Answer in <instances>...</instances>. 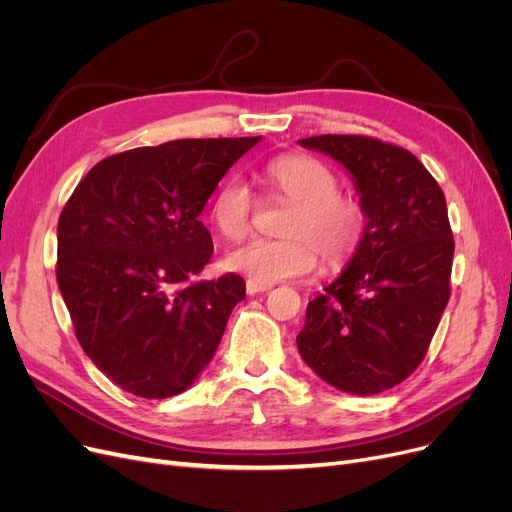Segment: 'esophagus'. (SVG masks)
I'll return each instance as SVG.
<instances>
[{"instance_id":"esophagus-1","label":"esophagus","mask_w":512,"mask_h":512,"mask_svg":"<svg viewBox=\"0 0 512 512\" xmlns=\"http://www.w3.org/2000/svg\"><path fill=\"white\" fill-rule=\"evenodd\" d=\"M271 286H267V284H258V282H254V280H247V284H245V290H247V294H250V297H254V294H258V292H267Z\"/></svg>"}]
</instances>
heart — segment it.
Here are the masks:
<instances>
[{"label": "heart", "mask_w": 512, "mask_h": 512, "mask_svg": "<svg viewBox=\"0 0 512 512\" xmlns=\"http://www.w3.org/2000/svg\"><path fill=\"white\" fill-rule=\"evenodd\" d=\"M267 179L277 198L294 205L284 226L288 239H252L226 254V267L258 284H275L312 273L318 254L327 269H339L359 252L367 213L359 200L339 194L333 170L309 156H280L269 162ZM256 196L239 177L222 183L211 218L226 239L252 232Z\"/></svg>", "instance_id": "b5f03b06"}]
</instances>
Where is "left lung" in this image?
I'll return each instance as SVG.
<instances>
[{"instance_id": "8db88e82", "label": "left lung", "mask_w": 512, "mask_h": 512, "mask_svg": "<svg viewBox=\"0 0 512 512\" xmlns=\"http://www.w3.org/2000/svg\"><path fill=\"white\" fill-rule=\"evenodd\" d=\"M299 145L344 164L367 213L359 252L307 305L301 359L339 391L378 395L421 365L451 297L446 198L404 147L356 134L309 136Z\"/></svg>"}]
</instances>
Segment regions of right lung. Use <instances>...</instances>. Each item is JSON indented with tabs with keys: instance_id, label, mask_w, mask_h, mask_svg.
Here are the masks:
<instances>
[{
	"instance_id": "right-lung-1",
	"label": "right lung",
	"mask_w": 512,
	"mask_h": 512,
	"mask_svg": "<svg viewBox=\"0 0 512 512\" xmlns=\"http://www.w3.org/2000/svg\"><path fill=\"white\" fill-rule=\"evenodd\" d=\"M250 138H185L98 162L57 224V284L76 339L123 391L183 393L220 346L245 299L235 273L192 282L213 254L200 222Z\"/></svg>"
}]
</instances>
